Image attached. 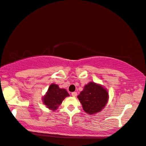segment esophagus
I'll list each match as a JSON object with an SVG mask.
<instances>
[{"label": "esophagus", "mask_w": 146, "mask_h": 146, "mask_svg": "<svg viewBox=\"0 0 146 146\" xmlns=\"http://www.w3.org/2000/svg\"><path fill=\"white\" fill-rule=\"evenodd\" d=\"M72 96L75 98V97L77 96V92H72Z\"/></svg>", "instance_id": "esophagus-1"}]
</instances>
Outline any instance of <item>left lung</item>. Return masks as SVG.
<instances>
[{
    "label": "left lung",
    "mask_w": 146,
    "mask_h": 146,
    "mask_svg": "<svg viewBox=\"0 0 146 146\" xmlns=\"http://www.w3.org/2000/svg\"><path fill=\"white\" fill-rule=\"evenodd\" d=\"M77 98L84 111L89 115H94L99 113L106 106L109 101V93L102 85L90 82L84 86Z\"/></svg>",
    "instance_id": "obj_1"
}]
</instances>
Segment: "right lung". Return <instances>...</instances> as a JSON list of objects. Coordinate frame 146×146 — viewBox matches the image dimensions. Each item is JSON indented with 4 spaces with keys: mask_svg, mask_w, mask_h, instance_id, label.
Instances as JSON below:
<instances>
[{
    "mask_svg": "<svg viewBox=\"0 0 146 146\" xmlns=\"http://www.w3.org/2000/svg\"><path fill=\"white\" fill-rule=\"evenodd\" d=\"M68 96V93L65 89L60 88L55 84H51L42 98V101L48 109L54 111L58 108L62 101Z\"/></svg>",
    "mask_w": 146,
    "mask_h": 146,
    "instance_id": "right-lung-1",
    "label": "right lung"
}]
</instances>
